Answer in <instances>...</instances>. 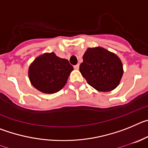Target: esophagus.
<instances>
[{
    "label": "esophagus",
    "mask_w": 148,
    "mask_h": 148,
    "mask_svg": "<svg viewBox=\"0 0 148 148\" xmlns=\"http://www.w3.org/2000/svg\"><path fill=\"white\" fill-rule=\"evenodd\" d=\"M74 69H75V70H78V69H79V64H76V65H75V66H74Z\"/></svg>",
    "instance_id": "esophagus-1"
}]
</instances>
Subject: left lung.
Returning <instances> with one entry per match:
<instances>
[{"label":"left lung","instance_id":"obj_1","mask_svg":"<svg viewBox=\"0 0 148 148\" xmlns=\"http://www.w3.org/2000/svg\"><path fill=\"white\" fill-rule=\"evenodd\" d=\"M79 70L87 83L101 92L114 90L123 75V65L120 58L100 47L87 49Z\"/></svg>","mask_w":148,"mask_h":148}]
</instances>
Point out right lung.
<instances>
[{
	"instance_id": "obj_1",
	"label": "right lung",
	"mask_w": 148,
	"mask_h": 148,
	"mask_svg": "<svg viewBox=\"0 0 148 148\" xmlns=\"http://www.w3.org/2000/svg\"><path fill=\"white\" fill-rule=\"evenodd\" d=\"M73 66L54 53H44L34 60L29 67V78L35 88L44 93H55L66 84Z\"/></svg>"
}]
</instances>
